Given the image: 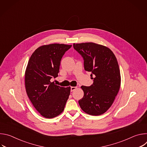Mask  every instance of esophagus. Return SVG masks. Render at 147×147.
Masks as SVG:
<instances>
[{
  "label": "esophagus",
  "mask_w": 147,
  "mask_h": 147,
  "mask_svg": "<svg viewBox=\"0 0 147 147\" xmlns=\"http://www.w3.org/2000/svg\"><path fill=\"white\" fill-rule=\"evenodd\" d=\"M77 87H71V91H73L77 89Z\"/></svg>",
  "instance_id": "34e87169"
}]
</instances>
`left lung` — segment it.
Here are the masks:
<instances>
[{
  "label": "left lung",
  "mask_w": 147,
  "mask_h": 147,
  "mask_svg": "<svg viewBox=\"0 0 147 147\" xmlns=\"http://www.w3.org/2000/svg\"><path fill=\"white\" fill-rule=\"evenodd\" d=\"M84 60V69L95 75L90 87L81 86L84 96L78 103L81 109L92 116L105 113L112 106L121 84L117 59L108 47L94 42L73 44Z\"/></svg>",
  "instance_id": "1"
}]
</instances>
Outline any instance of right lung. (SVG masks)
Masks as SVG:
<instances>
[{
  "label": "right lung",
  "mask_w": 147,
  "mask_h": 147,
  "mask_svg": "<svg viewBox=\"0 0 147 147\" xmlns=\"http://www.w3.org/2000/svg\"><path fill=\"white\" fill-rule=\"evenodd\" d=\"M71 45L52 44L38 48L31 56L25 71L27 94L34 107L43 117L52 119L63 111L70 87L56 85L60 61Z\"/></svg>",
  "instance_id": "obj_1"
}]
</instances>
